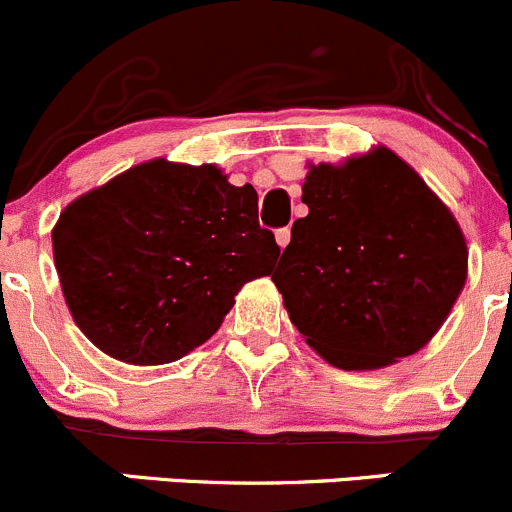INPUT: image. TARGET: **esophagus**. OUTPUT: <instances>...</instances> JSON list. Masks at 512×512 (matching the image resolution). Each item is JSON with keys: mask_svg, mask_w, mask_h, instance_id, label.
Masks as SVG:
<instances>
[{"mask_svg": "<svg viewBox=\"0 0 512 512\" xmlns=\"http://www.w3.org/2000/svg\"><path fill=\"white\" fill-rule=\"evenodd\" d=\"M275 240H277V245L285 250V247L289 245V240H292V230H289V227H280V230L275 232Z\"/></svg>", "mask_w": 512, "mask_h": 512, "instance_id": "34e87169", "label": "esophagus"}]
</instances>
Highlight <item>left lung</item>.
Wrapping results in <instances>:
<instances>
[{
    "mask_svg": "<svg viewBox=\"0 0 512 512\" xmlns=\"http://www.w3.org/2000/svg\"><path fill=\"white\" fill-rule=\"evenodd\" d=\"M302 203L272 282L309 347L347 371L418 352L466 285L446 205L386 148L312 168Z\"/></svg>",
    "mask_w": 512,
    "mask_h": 512,
    "instance_id": "left-lung-1",
    "label": "left lung"
}]
</instances>
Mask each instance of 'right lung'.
I'll list each match as a JSON object with an SVG mask.
<instances>
[{"label":"right lung","mask_w":512,"mask_h":512,"mask_svg":"<svg viewBox=\"0 0 512 512\" xmlns=\"http://www.w3.org/2000/svg\"><path fill=\"white\" fill-rule=\"evenodd\" d=\"M71 317L101 352L168 364L208 342L245 282L280 257L252 185L158 158L81 195L54 227Z\"/></svg>","instance_id":"obj_1"}]
</instances>
